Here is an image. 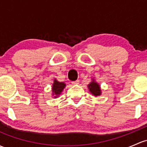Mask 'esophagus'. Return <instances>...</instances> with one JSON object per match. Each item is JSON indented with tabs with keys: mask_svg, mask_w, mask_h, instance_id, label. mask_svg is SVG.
I'll list each match as a JSON object with an SVG mask.
<instances>
[{
	"mask_svg": "<svg viewBox=\"0 0 147 147\" xmlns=\"http://www.w3.org/2000/svg\"><path fill=\"white\" fill-rule=\"evenodd\" d=\"M79 83H80V80H76V81L72 82V84H78Z\"/></svg>",
	"mask_w": 147,
	"mask_h": 147,
	"instance_id": "obj_1",
	"label": "esophagus"
}]
</instances>
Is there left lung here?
<instances>
[{"label":"left lung","instance_id":"8db88e82","mask_svg":"<svg viewBox=\"0 0 147 147\" xmlns=\"http://www.w3.org/2000/svg\"><path fill=\"white\" fill-rule=\"evenodd\" d=\"M88 88L89 89V92H91L94 96H100L101 94V88H100V85L97 82H96L95 80H93V81L89 84L88 85Z\"/></svg>","mask_w":147,"mask_h":147}]
</instances>
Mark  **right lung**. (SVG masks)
<instances>
[{"label":"right lung","mask_w":147,"mask_h":147,"mask_svg":"<svg viewBox=\"0 0 147 147\" xmlns=\"http://www.w3.org/2000/svg\"><path fill=\"white\" fill-rule=\"evenodd\" d=\"M65 86L64 82H60L57 80H54L53 86H52V92H53L52 94L54 96V98H56L61 94Z\"/></svg>","instance_id":"right-lung-1"}]
</instances>
